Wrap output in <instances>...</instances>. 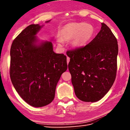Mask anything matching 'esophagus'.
Listing matches in <instances>:
<instances>
[{
  "mask_svg": "<svg viewBox=\"0 0 130 130\" xmlns=\"http://www.w3.org/2000/svg\"><path fill=\"white\" fill-rule=\"evenodd\" d=\"M69 61H70V58H69V57H67V63H68H68H69Z\"/></svg>",
  "mask_w": 130,
  "mask_h": 130,
  "instance_id": "1",
  "label": "esophagus"
}]
</instances>
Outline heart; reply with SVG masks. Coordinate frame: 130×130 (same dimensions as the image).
I'll use <instances>...</instances> for the list:
<instances>
[{"label": "heart", "instance_id": "b5f03b06", "mask_svg": "<svg viewBox=\"0 0 130 130\" xmlns=\"http://www.w3.org/2000/svg\"><path fill=\"white\" fill-rule=\"evenodd\" d=\"M93 25L88 23L72 22L63 26L61 31L62 38H58L57 41L59 45L62 46L63 39L67 41L73 38V43L75 46H80L90 40L94 33Z\"/></svg>", "mask_w": 130, "mask_h": 130}]
</instances>
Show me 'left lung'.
<instances>
[{
	"mask_svg": "<svg viewBox=\"0 0 130 130\" xmlns=\"http://www.w3.org/2000/svg\"><path fill=\"white\" fill-rule=\"evenodd\" d=\"M118 54L117 39L104 23L87 45L68 50V68L78 99L96 102L105 95L115 80Z\"/></svg>",
	"mask_w": 130,
	"mask_h": 130,
	"instance_id": "8db88e82",
	"label": "left lung"
}]
</instances>
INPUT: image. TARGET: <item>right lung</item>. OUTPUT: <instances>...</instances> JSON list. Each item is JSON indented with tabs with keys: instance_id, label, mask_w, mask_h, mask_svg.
I'll use <instances>...</instances> for the list:
<instances>
[{
	"instance_id": "1",
	"label": "right lung",
	"mask_w": 130,
	"mask_h": 130,
	"mask_svg": "<svg viewBox=\"0 0 130 130\" xmlns=\"http://www.w3.org/2000/svg\"><path fill=\"white\" fill-rule=\"evenodd\" d=\"M41 27L38 24L27 26L14 39L10 49L11 80L21 98L34 107L53 100L57 83L68 68L67 57L55 53L51 42L36 44Z\"/></svg>"
}]
</instances>
